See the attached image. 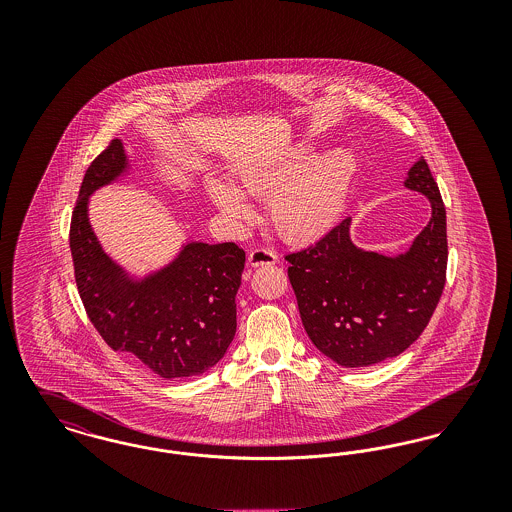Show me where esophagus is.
<instances>
[{
    "instance_id": "34e87169",
    "label": "esophagus",
    "mask_w": 512,
    "mask_h": 512,
    "mask_svg": "<svg viewBox=\"0 0 512 512\" xmlns=\"http://www.w3.org/2000/svg\"><path fill=\"white\" fill-rule=\"evenodd\" d=\"M276 261H278V255L274 251H270V249H265V247L253 249L247 255V265L253 268L263 267V265H274Z\"/></svg>"
}]
</instances>
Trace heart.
I'll return each mask as SVG.
<instances>
[{
  "mask_svg": "<svg viewBox=\"0 0 512 512\" xmlns=\"http://www.w3.org/2000/svg\"><path fill=\"white\" fill-rule=\"evenodd\" d=\"M357 171L359 161L347 147L315 157L313 147L299 146L240 167L236 187L257 199L269 197L268 222L284 242L311 244L341 219ZM237 191L220 180L207 182V194L220 213L234 224H245L251 207Z\"/></svg>",
  "mask_w": 512,
  "mask_h": 512,
  "instance_id": "heart-1",
  "label": "heart"
}]
</instances>
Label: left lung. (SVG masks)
I'll use <instances>...</instances> for the list:
<instances>
[{
  "mask_svg": "<svg viewBox=\"0 0 512 512\" xmlns=\"http://www.w3.org/2000/svg\"><path fill=\"white\" fill-rule=\"evenodd\" d=\"M405 188L426 195L430 222L399 255L366 251L341 220L317 244L286 255L288 276L307 336L345 368L403 353L428 326L445 286L447 222L438 184L420 157Z\"/></svg>",
  "mask_w": 512,
  "mask_h": 512,
  "instance_id": "1",
  "label": "left lung"
}]
</instances>
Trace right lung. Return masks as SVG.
<instances>
[{
	"mask_svg": "<svg viewBox=\"0 0 512 512\" xmlns=\"http://www.w3.org/2000/svg\"><path fill=\"white\" fill-rule=\"evenodd\" d=\"M130 169L121 140H113L84 174L71 220L74 278L99 336L161 378L207 372L236 334V293L245 253L232 242H188L169 265L134 276L99 244L88 199Z\"/></svg>",
	"mask_w": 512,
	"mask_h": 512,
	"instance_id": "add662e5",
	"label": "right lung"
}]
</instances>
